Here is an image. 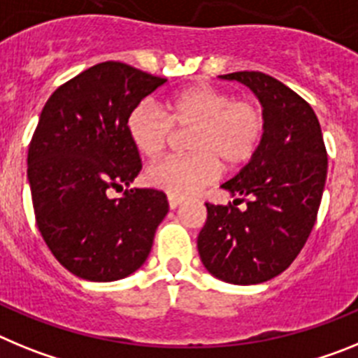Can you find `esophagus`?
<instances>
[{
	"label": "esophagus",
	"mask_w": 358,
	"mask_h": 358,
	"mask_svg": "<svg viewBox=\"0 0 358 358\" xmlns=\"http://www.w3.org/2000/svg\"><path fill=\"white\" fill-rule=\"evenodd\" d=\"M181 204H182V199L172 197V195H169V206H170V210H177V208L181 206Z\"/></svg>",
	"instance_id": "esophagus-1"
}]
</instances>
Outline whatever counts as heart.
Instances as JSON below:
<instances>
[{
    "label": "heart",
    "mask_w": 358,
    "mask_h": 358,
    "mask_svg": "<svg viewBox=\"0 0 358 358\" xmlns=\"http://www.w3.org/2000/svg\"><path fill=\"white\" fill-rule=\"evenodd\" d=\"M173 127H194L188 138L192 154L148 169L147 182L172 197H189L217 179L220 163L236 169L255 156L264 136V115L249 100H231L210 85H192L170 94L164 110L145 100L127 116L129 138L148 159L166 150Z\"/></svg>",
    "instance_id": "1"
}]
</instances>
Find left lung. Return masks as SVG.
I'll list each match as a JSON object with an SVG mask.
<instances>
[{
  "mask_svg": "<svg viewBox=\"0 0 358 358\" xmlns=\"http://www.w3.org/2000/svg\"><path fill=\"white\" fill-rule=\"evenodd\" d=\"M256 94L264 136L255 156L224 182L229 206L208 204L197 236L202 265L233 285L273 280L296 260L317 218L328 157L314 109L276 78L260 71L220 75ZM246 201V208L238 204Z\"/></svg>",
  "mask_w": 358,
  "mask_h": 358,
  "instance_id": "left-lung-1",
  "label": "left lung"
}]
</instances>
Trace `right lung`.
<instances>
[{
	"label": "right lung",
	"mask_w": 358,
	"mask_h": 358,
	"mask_svg": "<svg viewBox=\"0 0 358 358\" xmlns=\"http://www.w3.org/2000/svg\"><path fill=\"white\" fill-rule=\"evenodd\" d=\"M164 82L122 62H102L62 84L41 113L28 148L37 227L59 264L82 280L136 273L169 213L163 192L129 188L141 159L127 116ZM123 187L122 198L108 197Z\"/></svg>",
	"instance_id": "right-lung-1"
}]
</instances>
